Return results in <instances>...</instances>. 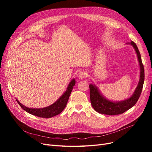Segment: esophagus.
<instances>
[{
    "instance_id": "esophagus-1",
    "label": "esophagus",
    "mask_w": 152,
    "mask_h": 152,
    "mask_svg": "<svg viewBox=\"0 0 152 152\" xmlns=\"http://www.w3.org/2000/svg\"><path fill=\"white\" fill-rule=\"evenodd\" d=\"M86 76V72L85 71H82V70L80 71L77 74V77L80 79H84V78H85Z\"/></svg>"
}]
</instances>
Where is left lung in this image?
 Masks as SVG:
<instances>
[{"label":"left lung","mask_w":152,"mask_h":152,"mask_svg":"<svg viewBox=\"0 0 152 152\" xmlns=\"http://www.w3.org/2000/svg\"><path fill=\"white\" fill-rule=\"evenodd\" d=\"M126 44L131 45L135 49L137 54L140 66L139 82L131 97L120 102H113L108 99L101 93L99 88L95 84H89L90 99L92 107L95 110V111L99 113L108 115H115L123 113L132 108L136 103L141 93L145 80V70L141 61V54L136 44L133 41Z\"/></svg>","instance_id":"1"}]
</instances>
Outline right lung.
I'll use <instances>...</instances> for the list:
<instances>
[{
  "label": "right lung",
  "instance_id": "add662e5",
  "mask_svg": "<svg viewBox=\"0 0 152 152\" xmlns=\"http://www.w3.org/2000/svg\"><path fill=\"white\" fill-rule=\"evenodd\" d=\"M75 84V79H73L69 83L66 91L60 96L56 102L47 107L41 108H31L25 107L19 101L16 99L17 102L20 105V107L23 108L25 111L35 116L42 118H50L56 116L63 112V110L66 107L68 100L70 97L71 92L73 86Z\"/></svg>",
  "mask_w": 152,
  "mask_h": 152
}]
</instances>
